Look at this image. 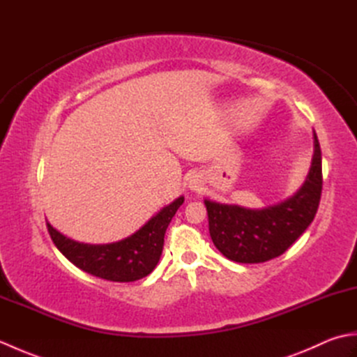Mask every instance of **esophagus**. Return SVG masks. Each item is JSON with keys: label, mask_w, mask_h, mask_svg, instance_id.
Returning a JSON list of instances; mask_svg holds the SVG:
<instances>
[{"label": "esophagus", "mask_w": 357, "mask_h": 357, "mask_svg": "<svg viewBox=\"0 0 357 357\" xmlns=\"http://www.w3.org/2000/svg\"><path fill=\"white\" fill-rule=\"evenodd\" d=\"M190 187H192V190H199V184L195 183V181L193 183H190Z\"/></svg>", "instance_id": "obj_1"}]
</instances>
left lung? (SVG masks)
Wrapping results in <instances>:
<instances>
[{
  "label": "left lung",
  "instance_id": "8db88e82",
  "mask_svg": "<svg viewBox=\"0 0 357 357\" xmlns=\"http://www.w3.org/2000/svg\"><path fill=\"white\" fill-rule=\"evenodd\" d=\"M322 193V156L314 133V155L305 184L290 199L262 210L206 199L210 236L227 259L259 264L278 257L312 224Z\"/></svg>",
  "mask_w": 357,
  "mask_h": 357
}]
</instances>
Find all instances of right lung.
<instances>
[{"label": "right lung", "instance_id": "1", "mask_svg": "<svg viewBox=\"0 0 357 357\" xmlns=\"http://www.w3.org/2000/svg\"><path fill=\"white\" fill-rule=\"evenodd\" d=\"M183 202L184 198L181 196L132 236L113 244H82L66 238L49 222L47 230L59 252L82 271L113 282H133L146 278L156 267L162 253L167 227Z\"/></svg>", "mask_w": 357, "mask_h": 357}]
</instances>
